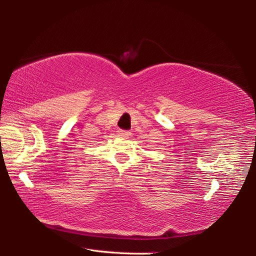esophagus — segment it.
<instances>
[{
    "mask_svg": "<svg viewBox=\"0 0 256 256\" xmlns=\"http://www.w3.org/2000/svg\"><path fill=\"white\" fill-rule=\"evenodd\" d=\"M130 136H131V132H128V131H122V130H120V131L118 132V136H120V138H130Z\"/></svg>",
    "mask_w": 256,
    "mask_h": 256,
    "instance_id": "34e87169",
    "label": "esophagus"
}]
</instances>
